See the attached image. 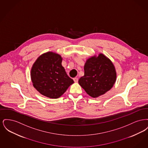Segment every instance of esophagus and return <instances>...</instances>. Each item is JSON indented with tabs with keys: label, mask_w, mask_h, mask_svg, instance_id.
<instances>
[{
	"label": "esophagus",
	"mask_w": 148,
	"mask_h": 148,
	"mask_svg": "<svg viewBox=\"0 0 148 148\" xmlns=\"http://www.w3.org/2000/svg\"><path fill=\"white\" fill-rule=\"evenodd\" d=\"M73 80H74V81L75 83H77V82H78V78H77V77H74V78H73Z\"/></svg>",
	"instance_id": "34e87169"
}]
</instances>
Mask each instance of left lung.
Instances as JSON below:
<instances>
[{"label": "left lung", "mask_w": 148, "mask_h": 148, "mask_svg": "<svg viewBox=\"0 0 148 148\" xmlns=\"http://www.w3.org/2000/svg\"><path fill=\"white\" fill-rule=\"evenodd\" d=\"M84 75L79 84L86 93L97 98L109 91L114 84L116 74L112 62L102 54L88 59L84 65Z\"/></svg>", "instance_id": "8db88e82"}]
</instances>
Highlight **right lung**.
I'll use <instances>...</instances> for the list:
<instances>
[{
	"label": "right lung",
	"mask_w": 148,
	"mask_h": 148,
	"mask_svg": "<svg viewBox=\"0 0 148 148\" xmlns=\"http://www.w3.org/2000/svg\"><path fill=\"white\" fill-rule=\"evenodd\" d=\"M60 56L48 52L39 56L33 65L31 78L35 89L50 98L61 97L74 81L62 65Z\"/></svg>",
	"instance_id": "1"
}]
</instances>
